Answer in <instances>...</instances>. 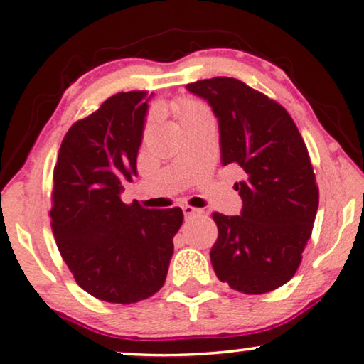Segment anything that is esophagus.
<instances>
[{
	"mask_svg": "<svg viewBox=\"0 0 364 364\" xmlns=\"http://www.w3.org/2000/svg\"><path fill=\"white\" fill-rule=\"evenodd\" d=\"M182 210H183V216H186L187 219H189V218H196V216H200V214H203V209L191 208V205H183Z\"/></svg>",
	"mask_w": 364,
	"mask_h": 364,
	"instance_id": "esophagus-1",
	"label": "esophagus"
}]
</instances>
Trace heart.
I'll return each mask as SVG.
<instances>
[{
	"mask_svg": "<svg viewBox=\"0 0 364 364\" xmlns=\"http://www.w3.org/2000/svg\"><path fill=\"white\" fill-rule=\"evenodd\" d=\"M177 107H178V113H181L182 121L187 119V118H191V116L205 113L203 107L194 105V102H181V105H178Z\"/></svg>",
	"mask_w": 364,
	"mask_h": 364,
	"instance_id": "heart-1",
	"label": "heart"
}]
</instances>
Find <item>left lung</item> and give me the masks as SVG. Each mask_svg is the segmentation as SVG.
Returning <instances> with one entry per match:
<instances>
[{"instance_id":"left-lung-1","label":"left lung","mask_w":364,"mask_h":364,"mask_svg":"<svg viewBox=\"0 0 364 364\" xmlns=\"http://www.w3.org/2000/svg\"><path fill=\"white\" fill-rule=\"evenodd\" d=\"M186 87L218 118L223 165L237 164L246 173L235 183L240 216L213 214L214 272L243 294L275 290L297 272L319 208L306 143L285 107L241 80L214 77Z\"/></svg>"}]
</instances>
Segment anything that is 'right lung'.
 Listing matches in <instances>:
<instances>
[{"label":"right lung","mask_w":364,"mask_h":364,"mask_svg":"<svg viewBox=\"0 0 364 364\" xmlns=\"http://www.w3.org/2000/svg\"><path fill=\"white\" fill-rule=\"evenodd\" d=\"M151 96L114 94L74 123L53 168L57 248L80 289L106 302L133 304L161 289L183 221L181 208L143 209L121 200L123 182L138 175Z\"/></svg>","instance_id":"right-lung-1"}]
</instances>
